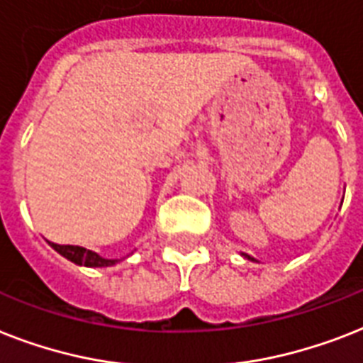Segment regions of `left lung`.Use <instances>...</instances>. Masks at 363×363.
<instances>
[{"mask_svg":"<svg viewBox=\"0 0 363 363\" xmlns=\"http://www.w3.org/2000/svg\"><path fill=\"white\" fill-rule=\"evenodd\" d=\"M242 255H244V257H246V259H250V261H255V259H253V257H250L248 253H242Z\"/></svg>","mask_w":363,"mask_h":363,"instance_id":"8db88e82","label":"left lung"}]
</instances>
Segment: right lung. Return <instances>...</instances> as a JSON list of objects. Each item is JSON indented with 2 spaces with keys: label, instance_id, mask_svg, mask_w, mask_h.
Segmentation results:
<instances>
[{
  "label": "right lung",
  "instance_id": "obj_1",
  "mask_svg": "<svg viewBox=\"0 0 363 363\" xmlns=\"http://www.w3.org/2000/svg\"><path fill=\"white\" fill-rule=\"evenodd\" d=\"M50 246L57 253H61L65 259H69L74 264L79 267H91V268H102V267H113L117 263V259H104L100 257L99 253L85 250L82 246H61V244L50 242Z\"/></svg>",
  "mask_w": 363,
  "mask_h": 363
}]
</instances>
